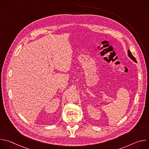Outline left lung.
Returning <instances> with one entry per match:
<instances>
[{
  "label": "left lung",
  "instance_id": "obj_1",
  "mask_svg": "<svg viewBox=\"0 0 149 149\" xmlns=\"http://www.w3.org/2000/svg\"><path fill=\"white\" fill-rule=\"evenodd\" d=\"M128 56L130 58V59H132L133 61H134V62H137V61H136V58L134 57V56L132 55V52H130V51L129 49L128 50Z\"/></svg>",
  "mask_w": 149,
  "mask_h": 149
}]
</instances>
